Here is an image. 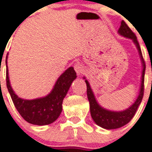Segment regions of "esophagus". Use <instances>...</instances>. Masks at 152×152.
<instances>
[{"label":"esophagus","instance_id":"esophagus-1","mask_svg":"<svg viewBox=\"0 0 152 152\" xmlns=\"http://www.w3.org/2000/svg\"><path fill=\"white\" fill-rule=\"evenodd\" d=\"M74 69L75 71L76 72V73L78 75H81L84 72V67H83V64H81L80 63H76L75 65H74Z\"/></svg>","mask_w":152,"mask_h":152}]
</instances>
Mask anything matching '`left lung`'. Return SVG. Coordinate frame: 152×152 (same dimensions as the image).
I'll return each mask as SVG.
<instances>
[{
  "mask_svg": "<svg viewBox=\"0 0 152 152\" xmlns=\"http://www.w3.org/2000/svg\"><path fill=\"white\" fill-rule=\"evenodd\" d=\"M118 33L125 38L132 39L133 43L135 44V46L137 47L138 53H139L143 70H142L139 95L137 96V99L135 100L134 102L129 108L121 111L110 110L103 108L102 106H100L95 99L94 92L91 88L90 83L86 80L85 77H83V79L85 80L86 84H87V95H88V101L90 103V111L91 118L96 125L103 128V129H115L122 127L129 122L130 121L132 120V118H133V116L135 115L140 104L141 102L143 96H144V73H145V68L146 67H145L143 56H142L141 50L140 47L139 42L137 41V36L135 35L134 33L131 31L129 26L124 21H121V27L118 30Z\"/></svg>",
  "mask_w": 152,
  "mask_h": 152,
  "instance_id": "obj_1",
  "label": "left lung"
}]
</instances>
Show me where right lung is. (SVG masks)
<instances>
[{
    "mask_svg": "<svg viewBox=\"0 0 152 152\" xmlns=\"http://www.w3.org/2000/svg\"><path fill=\"white\" fill-rule=\"evenodd\" d=\"M6 57V83L11 98L15 108L28 123L36 125H50L57 120L62 111L63 99L69 91V88L76 73L73 67H69L59 76L50 94L45 97L34 99H24L18 96L11 87Z\"/></svg>",
    "mask_w": 152,
    "mask_h": 152,
    "instance_id": "obj_1",
    "label": "right lung"
}]
</instances>
